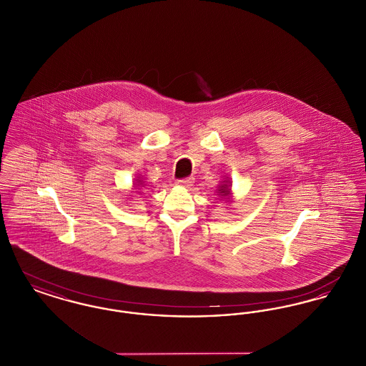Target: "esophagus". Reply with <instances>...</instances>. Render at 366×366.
<instances>
[{
    "label": "esophagus",
    "mask_w": 366,
    "mask_h": 366,
    "mask_svg": "<svg viewBox=\"0 0 366 366\" xmlns=\"http://www.w3.org/2000/svg\"><path fill=\"white\" fill-rule=\"evenodd\" d=\"M194 182V178L193 177H187V178H182V179H178L177 181V185L179 187H184V188H191Z\"/></svg>",
    "instance_id": "obj_1"
}]
</instances>
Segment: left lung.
Wrapping results in <instances>:
<instances>
[{"mask_svg": "<svg viewBox=\"0 0 366 366\" xmlns=\"http://www.w3.org/2000/svg\"><path fill=\"white\" fill-rule=\"evenodd\" d=\"M218 193H219V196H222V197H225V199L229 197V196H230V182L225 181L222 185H219Z\"/></svg>", "mask_w": 366, "mask_h": 366, "instance_id": "left-lung-1", "label": "left lung"}]
</instances>
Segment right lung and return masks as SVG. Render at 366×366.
I'll list each match as a JSON object with an SVG mask.
<instances>
[{"label":"right lung","mask_w":366,"mask_h":366,"mask_svg":"<svg viewBox=\"0 0 366 366\" xmlns=\"http://www.w3.org/2000/svg\"><path fill=\"white\" fill-rule=\"evenodd\" d=\"M136 181H137V182H136V184H134V185H136V187H144V185H142V181H141V179H136ZM136 189H141V188H136ZM137 191V192H139ZM139 193H141V192H139Z\"/></svg>","instance_id":"obj_1"}]
</instances>
